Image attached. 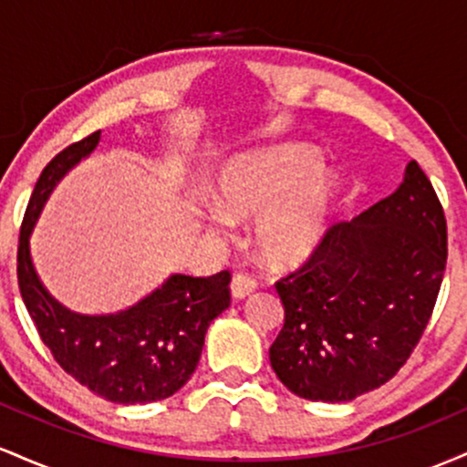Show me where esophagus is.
Instances as JSON below:
<instances>
[{
    "instance_id": "34e87169",
    "label": "esophagus",
    "mask_w": 467,
    "mask_h": 467,
    "mask_svg": "<svg viewBox=\"0 0 467 467\" xmlns=\"http://www.w3.org/2000/svg\"><path fill=\"white\" fill-rule=\"evenodd\" d=\"M256 289V281L248 275H234L233 283H230V294H233L234 301H241V298L250 296Z\"/></svg>"
}]
</instances>
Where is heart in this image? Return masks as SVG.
Listing matches in <instances>:
<instances>
[{
	"label": "heart",
	"mask_w": 467,
	"mask_h": 467,
	"mask_svg": "<svg viewBox=\"0 0 467 467\" xmlns=\"http://www.w3.org/2000/svg\"><path fill=\"white\" fill-rule=\"evenodd\" d=\"M215 206L203 228L226 239L230 222L254 223V248L275 267L301 265L323 244L334 215L337 186L309 147L265 149L241 153L219 169Z\"/></svg>",
	"instance_id": "b5f03b06"
}]
</instances>
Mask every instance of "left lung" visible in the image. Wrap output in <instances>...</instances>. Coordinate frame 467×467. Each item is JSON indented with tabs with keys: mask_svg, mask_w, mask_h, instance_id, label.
<instances>
[{
	"mask_svg": "<svg viewBox=\"0 0 467 467\" xmlns=\"http://www.w3.org/2000/svg\"><path fill=\"white\" fill-rule=\"evenodd\" d=\"M448 256L443 208L415 160L389 197L337 223L276 283L285 323L270 364L294 395L351 401L404 367L431 320Z\"/></svg>",
	"mask_w": 467,
	"mask_h": 467,
	"instance_id": "left-lung-1",
	"label": "left lung"
}]
</instances>
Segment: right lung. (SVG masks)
Returning a JSON list of instances; mask_svg holds the SVG:
<instances>
[{
	"mask_svg": "<svg viewBox=\"0 0 467 467\" xmlns=\"http://www.w3.org/2000/svg\"><path fill=\"white\" fill-rule=\"evenodd\" d=\"M99 142L100 131L69 144L36 180L19 237L21 298L63 371L114 404H151L178 393L191 379L208 325L230 305V272L206 278L171 275L151 294L114 314H78L58 303L36 275L30 237L58 182Z\"/></svg>",
	"mask_w": 467,
	"mask_h": 467,
	"instance_id": "obj_1",
	"label": "right lung"
}]
</instances>
